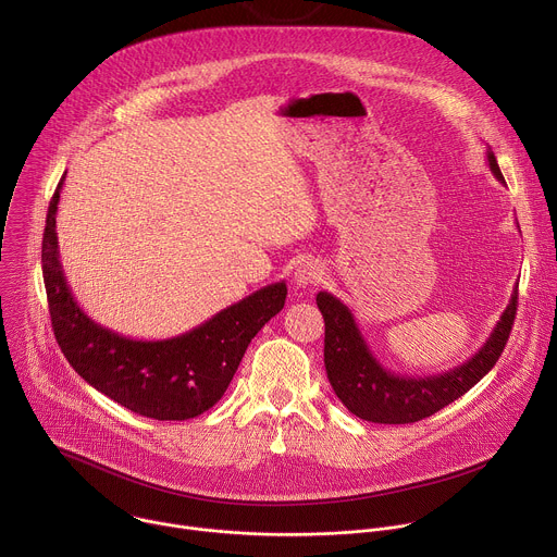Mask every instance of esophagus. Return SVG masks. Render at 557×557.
I'll use <instances>...</instances> for the list:
<instances>
[{
  "label": "esophagus",
  "mask_w": 557,
  "mask_h": 557,
  "mask_svg": "<svg viewBox=\"0 0 557 557\" xmlns=\"http://www.w3.org/2000/svg\"><path fill=\"white\" fill-rule=\"evenodd\" d=\"M322 277H324V269H322V264L317 262V260H304V262H299L297 269H295V275H293V280H295V284H297L299 288L320 284Z\"/></svg>",
  "instance_id": "1"
}]
</instances>
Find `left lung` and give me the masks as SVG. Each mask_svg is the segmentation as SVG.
<instances>
[{
    "label": "left lung",
    "instance_id": "left-lung-1",
    "mask_svg": "<svg viewBox=\"0 0 557 557\" xmlns=\"http://www.w3.org/2000/svg\"><path fill=\"white\" fill-rule=\"evenodd\" d=\"M487 163L492 174L505 183L492 149H487ZM317 306L326 324L324 366L339 401L363 421L404 425L443 410L496 366L516 320L518 288L483 348L462 366L432 376H404L385 370L368 348L350 308L335 295L317 293Z\"/></svg>",
    "mask_w": 557,
    "mask_h": 557
}]
</instances>
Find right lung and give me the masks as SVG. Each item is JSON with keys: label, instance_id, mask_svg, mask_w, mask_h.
Returning a JSON list of instances; mask_svg holds the SVG:
<instances>
[{"label": "right lung", "instance_id": "right-lung-1", "mask_svg": "<svg viewBox=\"0 0 557 557\" xmlns=\"http://www.w3.org/2000/svg\"><path fill=\"white\" fill-rule=\"evenodd\" d=\"M63 178L50 200L41 243L50 322L61 352L78 376L140 417L187 421L207 412L222 399L251 339L284 308L286 284H269L172 339L123 337L90 320L65 282L57 243Z\"/></svg>", "mask_w": 557, "mask_h": 557}]
</instances>
